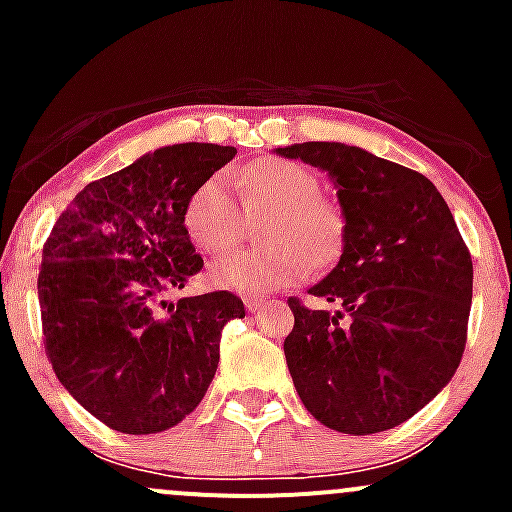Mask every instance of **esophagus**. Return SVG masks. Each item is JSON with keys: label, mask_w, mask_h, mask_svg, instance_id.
I'll return each instance as SVG.
<instances>
[{"label": "esophagus", "mask_w": 512, "mask_h": 512, "mask_svg": "<svg viewBox=\"0 0 512 512\" xmlns=\"http://www.w3.org/2000/svg\"><path fill=\"white\" fill-rule=\"evenodd\" d=\"M265 304H267V297H257V294H250V297H245L247 312H260Z\"/></svg>", "instance_id": "1"}]
</instances>
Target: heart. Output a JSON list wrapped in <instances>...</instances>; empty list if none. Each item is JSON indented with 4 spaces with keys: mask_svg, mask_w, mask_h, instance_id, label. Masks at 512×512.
<instances>
[{
    "mask_svg": "<svg viewBox=\"0 0 512 512\" xmlns=\"http://www.w3.org/2000/svg\"><path fill=\"white\" fill-rule=\"evenodd\" d=\"M247 213H270L262 227L265 247L237 250L213 265L218 287L235 292H280L332 267L347 250L349 223L334 200L319 195L312 170L285 158H260L232 170ZM185 230L210 255L230 250L242 232V210L225 175H210L193 190L183 213Z\"/></svg>",
    "mask_w": 512,
    "mask_h": 512,
    "instance_id": "obj_1",
    "label": "heart"
}]
</instances>
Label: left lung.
I'll list each match as a JSON object with an SVG mask.
<instances>
[{
  "label": "left lung",
  "instance_id": "1",
  "mask_svg": "<svg viewBox=\"0 0 512 512\" xmlns=\"http://www.w3.org/2000/svg\"><path fill=\"white\" fill-rule=\"evenodd\" d=\"M327 170L349 223L347 250L312 297H289L285 356L294 389L327 428L354 436L411 418L461 364L473 260L446 200L426 175L344 143L277 148Z\"/></svg>",
  "mask_w": 512,
  "mask_h": 512
}]
</instances>
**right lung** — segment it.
Here are the masks:
<instances>
[{
  "label": "right lung",
  "instance_id": "obj_1",
  "mask_svg": "<svg viewBox=\"0 0 512 512\" xmlns=\"http://www.w3.org/2000/svg\"><path fill=\"white\" fill-rule=\"evenodd\" d=\"M235 148L178 143L86 185L44 242L39 270L46 359L89 414L121 433H158L203 401L237 294L183 297L203 270L185 203Z\"/></svg>",
  "mask_w": 512,
  "mask_h": 512
}]
</instances>
